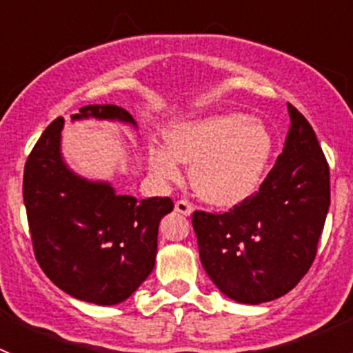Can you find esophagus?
Wrapping results in <instances>:
<instances>
[{"label":"esophagus","mask_w":353,"mask_h":353,"mask_svg":"<svg viewBox=\"0 0 353 353\" xmlns=\"http://www.w3.org/2000/svg\"><path fill=\"white\" fill-rule=\"evenodd\" d=\"M174 210L180 212L183 215H189L192 212V203L189 199H179L176 203H174Z\"/></svg>","instance_id":"1"}]
</instances>
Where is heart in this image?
I'll list each match as a JSON object with an SVG mask.
<instances>
[{
  "instance_id": "heart-1",
  "label": "heart",
  "mask_w": 353,
  "mask_h": 353,
  "mask_svg": "<svg viewBox=\"0 0 353 353\" xmlns=\"http://www.w3.org/2000/svg\"><path fill=\"white\" fill-rule=\"evenodd\" d=\"M162 148L150 150V166L174 180L179 164L192 162L191 180L201 198L215 205L239 203L256 191L263 179L272 138L260 120L244 113H221L174 123L164 130Z\"/></svg>"
}]
</instances>
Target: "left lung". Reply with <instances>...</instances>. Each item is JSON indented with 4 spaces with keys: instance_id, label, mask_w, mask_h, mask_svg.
I'll list each match as a JSON object with an SVG mask.
<instances>
[{
    "instance_id": "obj_1",
    "label": "left lung",
    "mask_w": 353,
    "mask_h": 353,
    "mask_svg": "<svg viewBox=\"0 0 353 353\" xmlns=\"http://www.w3.org/2000/svg\"><path fill=\"white\" fill-rule=\"evenodd\" d=\"M285 150L254 194L228 212H192L201 265L244 304L281 297L307 274L330 205L327 159L310 121L288 102Z\"/></svg>"
}]
</instances>
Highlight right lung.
<instances>
[{
  "label": "right lung",
  "mask_w": 353,
  "mask_h": 353,
  "mask_svg": "<svg viewBox=\"0 0 353 353\" xmlns=\"http://www.w3.org/2000/svg\"><path fill=\"white\" fill-rule=\"evenodd\" d=\"M101 118L134 123L129 111L93 104L72 120ZM63 118L43 130L24 166L23 196L31 244L40 269L79 301L113 305L129 299L154 270L159 223L170 198L138 201L109 183L88 182L61 161Z\"/></svg>",
  "instance_id": "right-lung-1"
}]
</instances>
